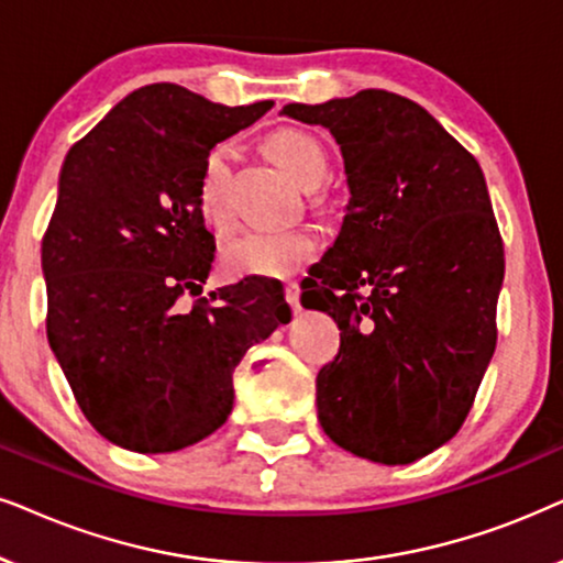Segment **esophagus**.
Masks as SVG:
<instances>
[{
	"label": "esophagus",
	"mask_w": 563,
	"mask_h": 563,
	"mask_svg": "<svg viewBox=\"0 0 563 563\" xmlns=\"http://www.w3.org/2000/svg\"><path fill=\"white\" fill-rule=\"evenodd\" d=\"M287 302H289V308L295 310V312L302 308V305H299V284L297 282H289L287 284Z\"/></svg>",
	"instance_id": "1"
}]
</instances>
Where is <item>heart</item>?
<instances>
[{
	"label": "heart",
	"mask_w": 563,
	"mask_h": 563,
	"mask_svg": "<svg viewBox=\"0 0 563 563\" xmlns=\"http://www.w3.org/2000/svg\"><path fill=\"white\" fill-rule=\"evenodd\" d=\"M266 150L276 165L302 188L318 186L328 173L325 147L302 129H276L266 139ZM232 165V147L219 142L207 150L196 180V201L201 217L211 228L228 224V178ZM318 238L310 228L289 230H253L240 235L222 251V272L230 279H284L297 274L312 258Z\"/></svg>",
	"instance_id": "b5f03b06"
}]
</instances>
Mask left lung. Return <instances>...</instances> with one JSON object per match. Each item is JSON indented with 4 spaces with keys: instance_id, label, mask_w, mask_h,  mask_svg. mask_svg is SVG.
I'll return each mask as SVG.
<instances>
[{
    "instance_id": "8db88e82",
    "label": "left lung",
    "mask_w": 563,
    "mask_h": 563,
    "mask_svg": "<svg viewBox=\"0 0 563 563\" xmlns=\"http://www.w3.org/2000/svg\"><path fill=\"white\" fill-rule=\"evenodd\" d=\"M341 144L344 224L302 282L341 328L318 372V419L354 455L406 465L471 413L496 349L505 245L484 173L424 108L385 90L289 103Z\"/></svg>"
}]
</instances>
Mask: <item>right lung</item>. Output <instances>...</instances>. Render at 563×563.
I'll return each mask as SVG.
<instances>
[{"label":"right lung","instance_id":"obj_1","mask_svg":"<svg viewBox=\"0 0 563 563\" xmlns=\"http://www.w3.org/2000/svg\"><path fill=\"white\" fill-rule=\"evenodd\" d=\"M272 106L147 85L67 152L41 243L46 333L85 419L113 444L173 452L217 432L243 354L289 323L268 279L178 305L217 251L196 201L201 159Z\"/></svg>","mask_w":563,"mask_h":563}]
</instances>
